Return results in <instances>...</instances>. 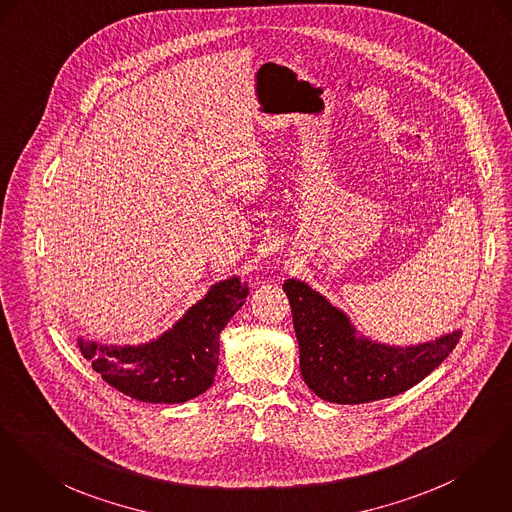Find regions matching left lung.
I'll use <instances>...</instances> for the list:
<instances>
[{"label": "left lung", "mask_w": 512, "mask_h": 512, "mask_svg": "<svg viewBox=\"0 0 512 512\" xmlns=\"http://www.w3.org/2000/svg\"><path fill=\"white\" fill-rule=\"evenodd\" d=\"M282 290L292 308L302 378L317 397L331 403H368L413 388L462 337L458 329L411 347L376 343L358 335L351 319L306 282L288 278Z\"/></svg>", "instance_id": "1"}]
</instances>
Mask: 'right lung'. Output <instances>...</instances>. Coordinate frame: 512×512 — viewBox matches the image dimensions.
Masks as SVG:
<instances>
[{"label":"right lung","mask_w":512,"mask_h":512,"mask_svg":"<svg viewBox=\"0 0 512 512\" xmlns=\"http://www.w3.org/2000/svg\"><path fill=\"white\" fill-rule=\"evenodd\" d=\"M249 290L237 276L220 280L171 329L144 345L109 347L78 339L79 351L118 392L146 403H185L216 376L220 333Z\"/></svg>","instance_id":"add662e5"}]
</instances>
